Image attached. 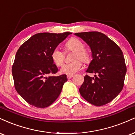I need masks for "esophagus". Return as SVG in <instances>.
Here are the masks:
<instances>
[{
	"mask_svg": "<svg viewBox=\"0 0 135 135\" xmlns=\"http://www.w3.org/2000/svg\"><path fill=\"white\" fill-rule=\"evenodd\" d=\"M73 74H68L67 75V78H68V79H70V78H73Z\"/></svg>",
	"mask_w": 135,
	"mask_h": 135,
	"instance_id": "1",
	"label": "esophagus"
}]
</instances>
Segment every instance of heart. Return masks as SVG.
Wrapping results in <instances>:
<instances>
[{
	"mask_svg": "<svg viewBox=\"0 0 135 135\" xmlns=\"http://www.w3.org/2000/svg\"><path fill=\"white\" fill-rule=\"evenodd\" d=\"M66 51L74 52L73 60V62L66 63L61 68L60 72L64 74H73L80 71L82 68L81 61L85 63L89 62L90 61V54L85 49V45L80 40L77 38H71L64 45ZM52 61L57 66H61L64 61L65 54L59 48H55L52 50L51 54Z\"/></svg>",
	"mask_w": 135,
	"mask_h": 135,
	"instance_id": "1",
	"label": "heart"
}]
</instances>
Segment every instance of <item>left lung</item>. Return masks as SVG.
I'll return each mask as SVG.
<instances>
[{"label":"left lung","instance_id":"1","mask_svg":"<svg viewBox=\"0 0 135 135\" xmlns=\"http://www.w3.org/2000/svg\"><path fill=\"white\" fill-rule=\"evenodd\" d=\"M90 46L92 61L79 89L87 102L96 106L108 104L118 96L124 86L126 66L121 49L105 35L98 31L74 33Z\"/></svg>","mask_w":135,"mask_h":135}]
</instances>
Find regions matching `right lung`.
Segmentation results:
<instances>
[{
    "label": "right lung",
    "mask_w": 135,
    "mask_h": 135,
    "mask_svg": "<svg viewBox=\"0 0 135 135\" xmlns=\"http://www.w3.org/2000/svg\"><path fill=\"white\" fill-rule=\"evenodd\" d=\"M71 34L40 33L21 45L12 68L17 92L30 105L38 108L49 107L59 96L66 74L48 76L57 73L51 58L52 50Z\"/></svg>",
    "instance_id": "obj_1"
}]
</instances>
